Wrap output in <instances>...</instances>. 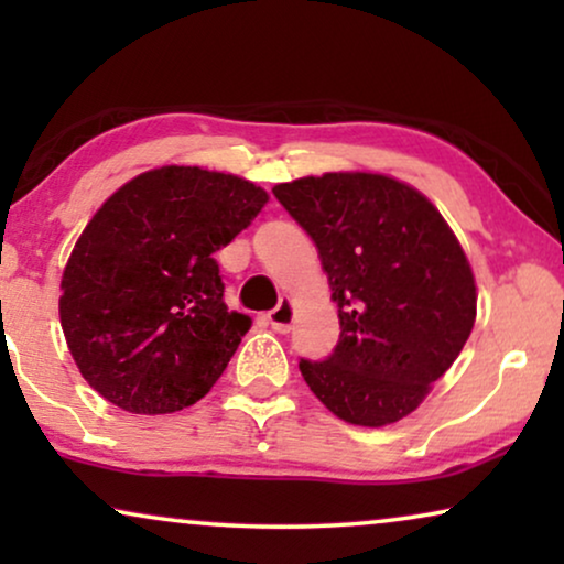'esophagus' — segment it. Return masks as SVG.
<instances>
[{
  "label": "esophagus",
  "mask_w": 564,
  "mask_h": 564,
  "mask_svg": "<svg viewBox=\"0 0 564 564\" xmlns=\"http://www.w3.org/2000/svg\"><path fill=\"white\" fill-rule=\"evenodd\" d=\"M292 321H295V307H292L290 297H282L280 305L274 311H269V323H272L276 334H290Z\"/></svg>",
  "instance_id": "esophagus-1"
}]
</instances>
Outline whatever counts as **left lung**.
<instances>
[{"instance_id":"left-lung-1","label":"left lung","mask_w":564,"mask_h":564,"mask_svg":"<svg viewBox=\"0 0 564 564\" xmlns=\"http://www.w3.org/2000/svg\"><path fill=\"white\" fill-rule=\"evenodd\" d=\"M272 192L313 238L341 323L330 357L300 359L307 388L354 426L405 419L475 326L457 236L419 189L382 174L330 172Z\"/></svg>"}]
</instances>
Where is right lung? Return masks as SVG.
Returning <instances> with one entry per match:
<instances>
[{
	"mask_svg": "<svg viewBox=\"0 0 564 564\" xmlns=\"http://www.w3.org/2000/svg\"><path fill=\"white\" fill-rule=\"evenodd\" d=\"M241 176L199 166L138 174L87 223L61 280V328L84 380L128 413L195 405L251 318L223 303L215 251L267 205Z\"/></svg>",
	"mask_w": 564,
	"mask_h": 564,
	"instance_id": "obj_1",
	"label": "right lung"
}]
</instances>
